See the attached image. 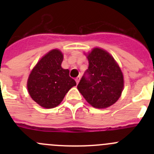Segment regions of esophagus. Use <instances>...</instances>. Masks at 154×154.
<instances>
[{"label":"esophagus","instance_id":"34e87169","mask_svg":"<svg viewBox=\"0 0 154 154\" xmlns=\"http://www.w3.org/2000/svg\"><path fill=\"white\" fill-rule=\"evenodd\" d=\"M75 80H76V83H77V84H78L79 82H80V77H77V78L75 79Z\"/></svg>","mask_w":154,"mask_h":154}]
</instances>
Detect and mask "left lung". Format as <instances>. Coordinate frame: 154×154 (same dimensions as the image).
Here are the masks:
<instances>
[{
	"instance_id": "obj_1",
	"label": "left lung",
	"mask_w": 154,
	"mask_h": 154,
	"mask_svg": "<svg viewBox=\"0 0 154 154\" xmlns=\"http://www.w3.org/2000/svg\"><path fill=\"white\" fill-rule=\"evenodd\" d=\"M88 68L77 85L79 91L93 107L106 108L121 97L124 77L120 67L108 52L95 48L88 54Z\"/></svg>"
}]
</instances>
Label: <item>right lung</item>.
Wrapping results in <instances>:
<instances>
[{
  "label": "right lung",
  "mask_w": 154,
  "mask_h": 154,
  "mask_svg": "<svg viewBox=\"0 0 154 154\" xmlns=\"http://www.w3.org/2000/svg\"><path fill=\"white\" fill-rule=\"evenodd\" d=\"M63 60L61 51L52 50L38 61L29 74L27 80L29 95L44 108L58 106L66 93L77 85L70 77L69 70L61 67Z\"/></svg>",
  "instance_id": "right-lung-1"
}]
</instances>
